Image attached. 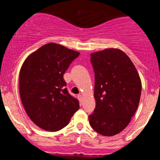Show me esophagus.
<instances>
[{"instance_id":"1","label":"esophagus","mask_w":160,"mask_h":160,"mask_svg":"<svg viewBox=\"0 0 160 160\" xmlns=\"http://www.w3.org/2000/svg\"><path fill=\"white\" fill-rule=\"evenodd\" d=\"M77 97H78L79 100H80V103H81L82 100H83V96H82L81 95H78V96H77Z\"/></svg>"}]
</instances>
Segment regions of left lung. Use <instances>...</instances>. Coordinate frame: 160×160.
Returning <instances> with one entry per match:
<instances>
[{
	"label": "left lung",
	"mask_w": 160,
	"mask_h": 160,
	"mask_svg": "<svg viewBox=\"0 0 160 160\" xmlns=\"http://www.w3.org/2000/svg\"><path fill=\"white\" fill-rule=\"evenodd\" d=\"M91 63L96 104L89 123L102 136H115L128 125L138 108L142 88L139 73L130 58L117 48L92 53Z\"/></svg>",
	"instance_id": "obj_1"
}]
</instances>
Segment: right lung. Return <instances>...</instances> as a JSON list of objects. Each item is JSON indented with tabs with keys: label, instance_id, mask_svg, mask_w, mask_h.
Here are the masks:
<instances>
[{
	"label": "right lung",
	"instance_id": "1",
	"mask_svg": "<svg viewBox=\"0 0 160 160\" xmlns=\"http://www.w3.org/2000/svg\"><path fill=\"white\" fill-rule=\"evenodd\" d=\"M80 52L55 43L41 46L21 66L19 90L28 117L50 132L62 129L80 108L77 99L66 88L64 72Z\"/></svg>",
	"mask_w": 160,
	"mask_h": 160
}]
</instances>
